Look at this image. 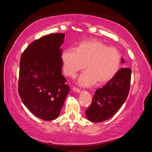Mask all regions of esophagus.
<instances>
[{
	"label": "esophagus",
	"mask_w": 152,
	"mask_h": 152,
	"mask_svg": "<svg viewBox=\"0 0 152 152\" xmlns=\"http://www.w3.org/2000/svg\"><path fill=\"white\" fill-rule=\"evenodd\" d=\"M72 90L73 91L77 92V93H80V89H79V88H77V87H73V88H72Z\"/></svg>",
	"instance_id": "34e87169"
}]
</instances>
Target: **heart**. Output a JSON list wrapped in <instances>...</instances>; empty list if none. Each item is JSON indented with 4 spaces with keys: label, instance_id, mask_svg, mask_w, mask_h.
Returning <instances> with one entry per match:
<instances>
[{
    "label": "heart",
    "instance_id": "heart-1",
    "mask_svg": "<svg viewBox=\"0 0 152 152\" xmlns=\"http://www.w3.org/2000/svg\"><path fill=\"white\" fill-rule=\"evenodd\" d=\"M121 61V54L117 48L98 40L82 41L75 50L65 49L61 55L63 70L68 77H74L86 66L87 71L79 79L83 86L95 82L99 85L107 83L118 72Z\"/></svg>",
    "mask_w": 152,
    "mask_h": 152
}]
</instances>
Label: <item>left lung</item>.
Here are the masks:
<instances>
[{"label":"left lung","instance_id":"obj_1","mask_svg":"<svg viewBox=\"0 0 152 152\" xmlns=\"http://www.w3.org/2000/svg\"><path fill=\"white\" fill-rule=\"evenodd\" d=\"M124 63V59L122 58ZM131 70L122 68L112 80L94 94L92 103L86 110L91 122H101L113 117L126 100L129 93Z\"/></svg>","mask_w":152,"mask_h":152}]
</instances>
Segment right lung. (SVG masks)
I'll use <instances>...</instances> for the list:
<instances>
[{
    "label": "right lung",
    "mask_w": 152,
    "mask_h": 152,
    "mask_svg": "<svg viewBox=\"0 0 152 152\" xmlns=\"http://www.w3.org/2000/svg\"><path fill=\"white\" fill-rule=\"evenodd\" d=\"M65 34H49L34 40L21 54L18 93L31 113L44 121L56 118L70 87L61 74L60 46Z\"/></svg>",
    "instance_id": "obj_1"
}]
</instances>
